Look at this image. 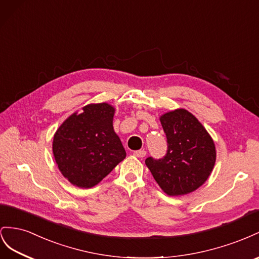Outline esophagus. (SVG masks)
I'll use <instances>...</instances> for the list:
<instances>
[{"label":"esophagus","instance_id":"1","mask_svg":"<svg viewBox=\"0 0 259 259\" xmlns=\"http://www.w3.org/2000/svg\"><path fill=\"white\" fill-rule=\"evenodd\" d=\"M134 155H135V156L139 157V158H143V157L145 156V155H146V151H144V150L135 151V152H134Z\"/></svg>","mask_w":259,"mask_h":259}]
</instances>
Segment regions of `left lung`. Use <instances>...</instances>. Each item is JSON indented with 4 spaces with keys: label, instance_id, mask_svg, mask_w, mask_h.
<instances>
[{
    "label": "left lung",
    "instance_id": "left-lung-1",
    "mask_svg": "<svg viewBox=\"0 0 259 259\" xmlns=\"http://www.w3.org/2000/svg\"><path fill=\"white\" fill-rule=\"evenodd\" d=\"M160 123L167 152L158 159L147 157L145 164L168 195L191 193L208 179L216 160L215 144L202 123L186 109L162 115Z\"/></svg>",
    "mask_w": 259,
    "mask_h": 259
}]
</instances>
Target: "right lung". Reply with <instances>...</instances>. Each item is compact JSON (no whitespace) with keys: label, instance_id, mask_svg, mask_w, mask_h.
<instances>
[{"label":"right lung","instance_id":"right-lung-1","mask_svg":"<svg viewBox=\"0 0 259 259\" xmlns=\"http://www.w3.org/2000/svg\"><path fill=\"white\" fill-rule=\"evenodd\" d=\"M114 113V107L106 103L90 104L57 129L54 157L58 169L73 186H97L124 159L125 151L113 128Z\"/></svg>","mask_w":259,"mask_h":259}]
</instances>
